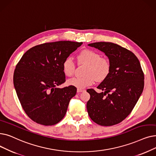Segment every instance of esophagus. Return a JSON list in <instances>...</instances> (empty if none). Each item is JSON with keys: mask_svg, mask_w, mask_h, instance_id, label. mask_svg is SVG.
<instances>
[{"mask_svg": "<svg viewBox=\"0 0 156 156\" xmlns=\"http://www.w3.org/2000/svg\"><path fill=\"white\" fill-rule=\"evenodd\" d=\"M85 90L83 89H77V92L78 93H80V92H84Z\"/></svg>", "mask_w": 156, "mask_h": 156, "instance_id": "obj_1", "label": "esophagus"}]
</instances>
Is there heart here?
Segmentation results:
<instances>
[{
    "instance_id": "1",
    "label": "heart",
    "mask_w": 156,
    "mask_h": 156,
    "mask_svg": "<svg viewBox=\"0 0 156 156\" xmlns=\"http://www.w3.org/2000/svg\"><path fill=\"white\" fill-rule=\"evenodd\" d=\"M78 64L85 65L83 75L82 78H74L67 81V85L83 89L93 85L96 80L103 82L109 76L111 65L109 60L101 57L100 54L90 49L81 51L76 56ZM74 64L70 58H66L62 65V71L67 77H71L74 72Z\"/></svg>"
}]
</instances>
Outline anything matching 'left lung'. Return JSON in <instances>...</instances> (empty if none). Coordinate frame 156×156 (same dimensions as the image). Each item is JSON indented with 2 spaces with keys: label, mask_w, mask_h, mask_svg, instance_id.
I'll return each mask as SVG.
<instances>
[{
  "label": "left lung",
  "mask_w": 156,
  "mask_h": 156,
  "mask_svg": "<svg viewBox=\"0 0 156 156\" xmlns=\"http://www.w3.org/2000/svg\"><path fill=\"white\" fill-rule=\"evenodd\" d=\"M88 45L105 53L111 65L109 76L97 87L103 92L87 90L90 96L88 114L99 125H115L130 114L138 101L144 87V72L136 56L123 47L110 42Z\"/></svg>",
  "instance_id": "left-lung-1"
}]
</instances>
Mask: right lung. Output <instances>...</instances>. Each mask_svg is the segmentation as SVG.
Instances as JSON below:
<instances>
[{"instance_id": "obj_1", "label": "right lung", "mask_w": 156, "mask_h": 156, "mask_svg": "<svg viewBox=\"0 0 156 156\" xmlns=\"http://www.w3.org/2000/svg\"><path fill=\"white\" fill-rule=\"evenodd\" d=\"M82 44L60 41L37 45L17 64L13 75L17 96L26 114L36 123L55 125L65 116L76 88L57 87L66 82L62 65Z\"/></svg>"}]
</instances>
